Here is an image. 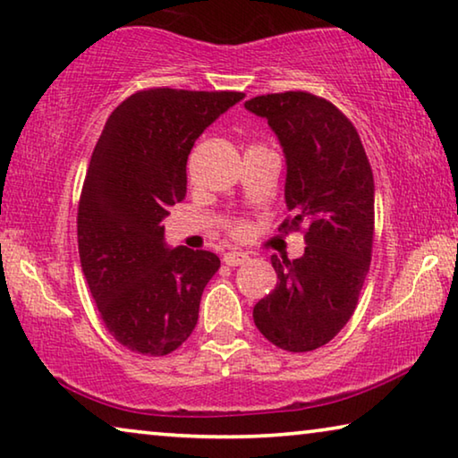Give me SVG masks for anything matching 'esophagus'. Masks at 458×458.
<instances>
[{
  "label": "esophagus",
  "instance_id": "esophagus-1",
  "mask_svg": "<svg viewBox=\"0 0 458 458\" xmlns=\"http://www.w3.org/2000/svg\"><path fill=\"white\" fill-rule=\"evenodd\" d=\"M248 259H250V256L243 251H227L223 256V262L231 266V268H233V266H242L243 262H248Z\"/></svg>",
  "mask_w": 458,
  "mask_h": 458
}]
</instances>
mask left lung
Listing matches in <instances>:
<instances>
[{
    "instance_id": "8db88e82",
    "label": "left lung",
    "mask_w": 458,
    "mask_h": 458,
    "mask_svg": "<svg viewBox=\"0 0 458 458\" xmlns=\"http://www.w3.org/2000/svg\"><path fill=\"white\" fill-rule=\"evenodd\" d=\"M245 108L268 121L286 159L291 216L278 231L305 229V253L272 256L278 283L256 302L253 323L288 352L326 346L346 326L370 268L375 180L358 137L332 102L307 91L251 98Z\"/></svg>"
}]
</instances>
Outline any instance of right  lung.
Returning <instances> with one entry per match:
<instances>
[{"label":"right lung","instance_id":"obj_1","mask_svg":"<svg viewBox=\"0 0 458 458\" xmlns=\"http://www.w3.org/2000/svg\"><path fill=\"white\" fill-rule=\"evenodd\" d=\"M243 96L137 91L112 112L91 153L77 210L81 270L108 332L137 354H170L199 321L221 259L184 245L170 250L161 221L184 200L194 140Z\"/></svg>","mask_w":458,"mask_h":458}]
</instances>
